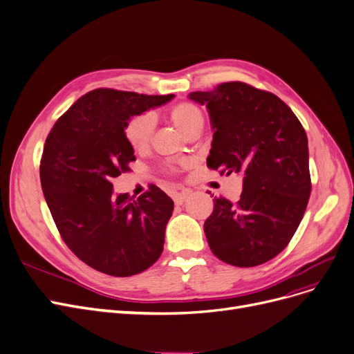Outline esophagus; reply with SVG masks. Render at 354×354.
Here are the masks:
<instances>
[{"mask_svg":"<svg viewBox=\"0 0 354 354\" xmlns=\"http://www.w3.org/2000/svg\"><path fill=\"white\" fill-rule=\"evenodd\" d=\"M188 191H182V192H174V195H172V198H174V201H175V204L176 205H180L183 201H185L187 199V196H188Z\"/></svg>","mask_w":354,"mask_h":354,"instance_id":"esophagus-1","label":"esophagus"}]
</instances>
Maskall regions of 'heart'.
Here are the masks:
<instances>
[{
	"label": "heart",
	"instance_id": "obj_1",
	"mask_svg": "<svg viewBox=\"0 0 354 354\" xmlns=\"http://www.w3.org/2000/svg\"><path fill=\"white\" fill-rule=\"evenodd\" d=\"M174 124L187 137L198 130H203L205 115L203 110L194 102H178L167 113ZM155 131V115L151 113H139L130 117L124 126V137L130 147L136 151L145 150L151 140ZM167 172H175L176 165L169 162L165 165Z\"/></svg>",
	"mask_w": 354,
	"mask_h": 354
}]
</instances>
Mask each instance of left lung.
<instances>
[{
	"label": "left lung",
	"mask_w": 354,
	"mask_h": 354,
	"mask_svg": "<svg viewBox=\"0 0 354 354\" xmlns=\"http://www.w3.org/2000/svg\"><path fill=\"white\" fill-rule=\"evenodd\" d=\"M207 104L214 129L207 166L243 174L237 203L214 198L204 224L211 252L224 263L253 268L278 256L304 217L311 194L308 139L297 115L272 92L224 82L191 92Z\"/></svg>",
	"instance_id": "1"
}]
</instances>
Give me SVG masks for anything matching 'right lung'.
<instances>
[{
  "mask_svg": "<svg viewBox=\"0 0 354 354\" xmlns=\"http://www.w3.org/2000/svg\"><path fill=\"white\" fill-rule=\"evenodd\" d=\"M174 98L98 88L57 118L46 139L40 182L59 234L84 263L110 276L137 274L163 252L174 201L151 185L139 198L111 180L136 160L124 137L130 117Z\"/></svg>",
  "mask_w": 354,
  "mask_h": 354,
  "instance_id": "1",
  "label": "right lung"
}]
</instances>
